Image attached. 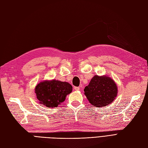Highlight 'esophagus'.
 Here are the masks:
<instances>
[{
  "mask_svg": "<svg viewBox=\"0 0 148 148\" xmlns=\"http://www.w3.org/2000/svg\"><path fill=\"white\" fill-rule=\"evenodd\" d=\"M74 89L75 90H80V87H78V86H75Z\"/></svg>",
  "mask_w": 148,
  "mask_h": 148,
  "instance_id": "34e87169",
  "label": "esophagus"
}]
</instances>
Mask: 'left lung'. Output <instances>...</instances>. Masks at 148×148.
Here are the masks:
<instances>
[{"label": "left lung", "instance_id": "left-lung-1", "mask_svg": "<svg viewBox=\"0 0 148 148\" xmlns=\"http://www.w3.org/2000/svg\"><path fill=\"white\" fill-rule=\"evenodd\" d=\"M85 95L92 105L100 107L109 105L117 95L114 81L108 77H93L84 89Z\"/></svg>", "mask_w": 148, "mask_h": 148}]
</instances>
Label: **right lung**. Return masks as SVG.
I'll return each instance as SVG.
<instances>
[{
  "mask_svg": "<svg viewBox=\"0 0 148 148\" xmlns=\"http://www.w3.org/2000/svg\"><path fill=\"white\" fill-rule=\"evenodd\" d=\"M72 91V86L68 82L58 80L45 81L39 84L35 88L39 102L48 107H56L65 100Z\"/></svg>",
  "mask_w": 148,
  "mask_h": 148,
  "instance_id": "right-lung-1",
  "label": "right lung"
}]
</instances>
